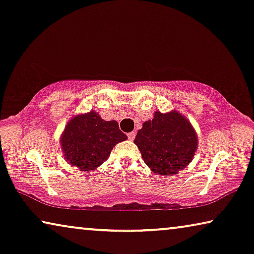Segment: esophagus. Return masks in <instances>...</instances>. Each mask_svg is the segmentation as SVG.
I'll use <instances>...</instances> for the list:
<instances>
[{"instance_id":"esophagus-1","label":"esophagus","mask_w":254,"mask_h":254,"mask_svg":"<svg viewBox=\"0 0 254 254\" xmlns=\"http://www.w3.org/2000/svg\"><path fill=\"white\" fill-rule=\"evenodd\" d=\"M127 136H128V138L130 139V141H133V139L135 138V133H134V131H130V133L127 134Z\"/></svg>"}]
</instances>
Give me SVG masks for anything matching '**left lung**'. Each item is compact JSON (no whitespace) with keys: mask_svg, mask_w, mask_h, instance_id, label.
Masks as SVG:
<instances>
[{"mask_svg":"<svg viewBox=\"0 0 254 254\" xmlns=\"http://www.w3.org/2000/svg\"><path fill=\"white\" fill-rule=\"evenodd\" d=\"M134 143L153 173L176 174L186 168L197 150V135L185 117L176 111L156 112L137 131Z\"/></svg>","mask_w":254,"mask_h":254,"instance_id":"1","label":"left lung"}]
</instances>
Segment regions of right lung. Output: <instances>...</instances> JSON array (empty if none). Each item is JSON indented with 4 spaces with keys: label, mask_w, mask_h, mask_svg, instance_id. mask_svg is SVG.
<instances>
[{
    "label": "right lung",
    "mask_w": 254,
    "mask_h": 254,
    "mask_svg": "<svg viewBox=\"0 0 254 254\" xmlns=\"http://www.w3.org/2000/svg\"><path fill=\"white\" fill-rule=\"evenodd\" d=\"M126 138L117 121H105L91 111L75 117L66 125L62 149L72 166L90 171L106 161L113 146Z\"/></svg>",
    "instance_id": "add662e5"
}]
</instances>
